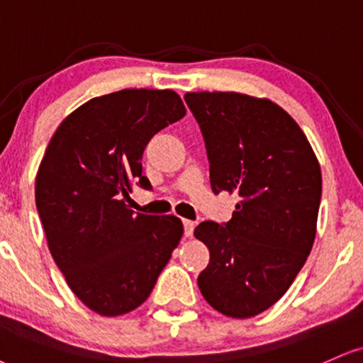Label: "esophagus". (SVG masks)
I'll return each mask as SVG.
<instances>
[{
	"mask_svg": "<svg viewBox=\"0 0 363 363\" xmlns=\"http://www.w3.org/2000/svg\"><path fill=\"white\" fill-rule=\"evenodd\" d=\"M183 229H185V237H191V235H194L195 223L189 220V218H183Z\"/></svg>",
	"mask_w": 363,
	"mask_h": 363,
	"instance_id": "esophagus-1",
	"label": "esophagus"
}]
</instances>
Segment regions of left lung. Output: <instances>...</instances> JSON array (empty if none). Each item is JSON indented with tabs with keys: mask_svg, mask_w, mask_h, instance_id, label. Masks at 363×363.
I'll list each match as a JSON object with an SVG mask.
<instances>
[{
	"mask_svg": "<svg viewBox=\"0 0 363 363\" xmlns=\"http://www.w3.org/2000/svg\"><path fill=\"white\" fill-rule=\"evenodd\" d=\"M185 102L202 131L213 194L239 195L229 222L195 229L210 250L199 288L222 315L250 318L305 266L321 200L318 160L274 102L237 92H189Z\"/></svg>",
	"mask_w": 363,
	"mask_h": 363,
	"instance_id": "left-lung-1",
	"label": "left lung"
}]
</instances>
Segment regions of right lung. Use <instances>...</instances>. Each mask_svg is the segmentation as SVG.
I'll list each match as a JSON object with an SVG mask.
<instances>
[{
    "label": "right lung",
    "mask_w": 363,
    "mask_h": 363,
    "mask_svg": "<svg viewBox=\"0 0 363 363\" xmlns=\"http://www.w3.org/2000/svg\"><path fill=\"white\" fill-rule=\"evenodd\" d=\"M185 113L168 89L94 97L62 121L40 163L35 202L48 249L75 296L102 316L145 303L180 242V218L138 213L126 202L134 183L151 189L146 145Z\"/></svg>",
    "instance_id": "obj_1"
}]
</instances>
